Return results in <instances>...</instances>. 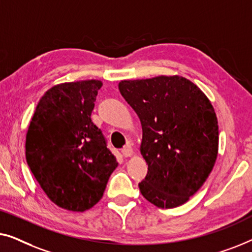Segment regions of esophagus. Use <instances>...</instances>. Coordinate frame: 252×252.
I'll use <instances>...</instances> for the list:
<instances>
[{"instance_id": "34e87169", "label": "esophagus", "mask_w": 252, "mask_h": 252, "mask_svg": "<svg viewBox=\"0 0 252 252\" xmlns=\"http://www.w3.org/2000/svg\"><path fill=\"white\" fill-rule=\"evenodd\" d=\"M122 154H123V157H125V158H130V157H132V154H133V150H132V147H131L130 145H126V146L123 147V150H122Z\"/></svg>"}]
</instances>
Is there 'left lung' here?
<instances>
[{"instance_id": "obj_1", "label": "left lung", "mask_w": 252, "mask_h": 252, "mask_svg": "<svg viewBox=\"0 0 252 252\" xmlns=\"http://www.w3.org/2000/svg\"><path fill=\"white\" fill-rule=\"evenodd\" d=\"M119 90L143 127L140 153L148 171L140 193L158 208L186 203L217 160L218 120L211 101L179 75L123 80Z\"/></svg>"}]
</instances>
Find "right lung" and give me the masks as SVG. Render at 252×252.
<instances>
[{
  "mask_svg": "<svg viewBox=\"0 0 252 252\" xmlns=\"http://www.w3.org/2000/svg\"><path fill=\"white\" fill-rule=\"evenodd\" d=\"M99 80L56 84L42 95L26 133V161L47 196L69 211H86L102 197L118 166L91 121Z\"/></svg>",
  "mask_w": 252,
  "mask_h": 252,
  "instance_id": "add662e5",
  "label": "right lung"
}]
</instances>
